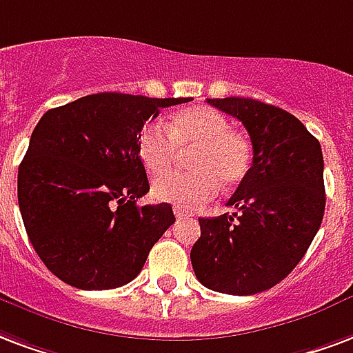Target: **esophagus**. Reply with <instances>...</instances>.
I'll return each mask as SVG.
<instances>
[{"label":"esophagus","instance_id":"34e87169","mask_svg":"<svg viewBox=\"0 0 353 353\" xmlns=\"http://www.w3.org/2000/svg\"><path fill=\"white\" fill-rule=\"evenodd\" d=\"M174 215H176L177 219H183V216H190V213L189 211L181 210L179 205H174Z\"/></svg>","mask_w":353,"mask_h":353}]
</instances>
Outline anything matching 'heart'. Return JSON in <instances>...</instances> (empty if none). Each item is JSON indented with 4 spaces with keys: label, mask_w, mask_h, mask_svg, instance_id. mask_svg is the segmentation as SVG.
<instances>
[{
    "label": "heart",
    "mask_w": 353,
    "mask_h": 353,
    "mask_svg": "<svg viewBox=\"0 0 353 353\" xmlns=\"http://www.w3.org/2000/svg\"><path fill=\"white\" fill-rule=\"evenodd\" d=\"M138 157L151 176L168 172L179 150L189 153L187 174L157 179L151 194L159 202L194 210L215 196L223 181L234 187L247 176L252 163V143L241 130L230 129L226 117L210 106L177 112L168 125L151 119L142 125L137 140Z\"/></svg>",
    "instance_id": "heart-1"
}]
</instances>
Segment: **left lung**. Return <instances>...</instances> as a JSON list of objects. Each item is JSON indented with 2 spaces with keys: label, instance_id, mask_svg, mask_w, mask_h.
Instances as JSON below:
<instances>
[{
  "label": "left lung",
  "instance_id": "8db88e82",
  "mask_svg": "<svg viewBox=\"0 0 353 353\" xmlns=\"http://www.w3.org/2000/svg\"><path fill=\"white\" fill-rule=\"evenodd\" d=\"M208 103L245 125L252 164L226 203L236 213L198 219L190 262L205 288L252 296L292 273L322 224V148L296 116L273 104L241 97Z\"/></svg>",
  "mask_w": 353,
  "mask_h": 353
}]
</instances>
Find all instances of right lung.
Segmentation results:
<instances>
[{
	"label": "right lung",
	"mask_w": 353,
	"mask_h": 353,
	"mask_svg": "<svg viewBox=\"0 0 353 353\" xmlns=\"http://www.w3.org/2000/svg\"><path fill=\"white\" fill-rule=\"evenodd\" d=\"M95 93L41 117L18 168V205L48 270L80 290H110L142 271L176 223L170 203L137 205L150 190L138 132L161 108L189 103Z\"/></svg>",
	"instance_id": "1"
}]
</instances>
